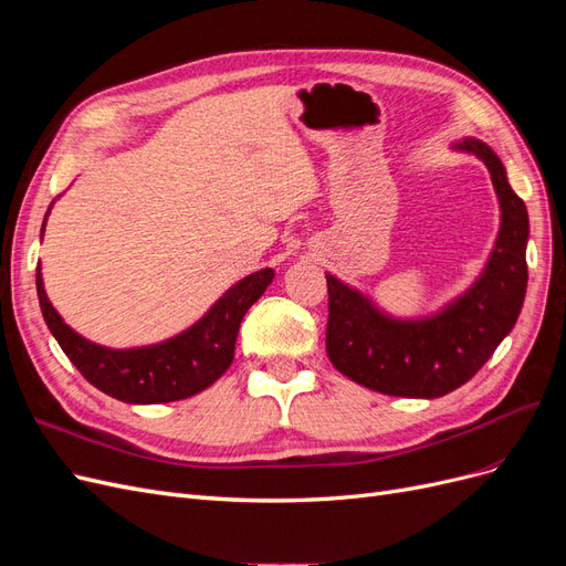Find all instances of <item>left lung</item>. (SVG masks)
Here are the masks:
<instances>
[{
    "mask_svg": "<svg viewBox=\"0 0 566 566\" xmlns=\"http://www.w3.org/2000/svg\"><path fill=\"white\" fill-rule=\"evenodd\" d=\"M455 148L486 165L501 202L499 238L468 293L432 316L401 321L325 273L328 358L349 380L389 397L437 399L465 385L512 331L524 304L526 205L512 191L503 163L484 142L462 139Z\"/></svg>",
    "mask_w": 566,
    "mask_h": 566,
    "instance_id": "left-lung-1",
    "label": "left lung"
}]
</instances>
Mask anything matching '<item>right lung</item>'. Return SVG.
Returning a JSON list of instances; mask_svg holds the SVG:
<instances>
[{
  "mask_svg": "<svg viewBox=\"0 0 566 566\" xmlns=\"http://www.w3.org/2000/svg\"><path fill=\"white\" fill-rule=\"evenodd\" d=\"M49 214V212H46ZM46 221V217H44ZM44 233V224H42ZM273 269H260L221 295L196 325L160 345L108 349L77 335L51 306L38 266V297L51 335L96 389L127 403L188 399L217 382L233 361L235 337L250 306L264 295Z\"/></svg>",
  "mask_w": 566,
  "mask_h": 566,
  "instance_id": "add662e5",
  "label": "right lung"
}]
</instances>
